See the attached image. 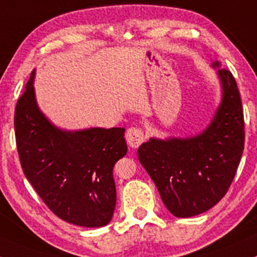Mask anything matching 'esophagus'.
<instances>
[{
	"mask_svg": "<svg viewBox=\"0 0 257 257\" xmlns=\"http://www.w3.org/2000/svg\"><path fill=\"white\" fill-rule=\"evenodd\" d=\"M126 141L131 149H137L144 141V131L141 127H130L126 132Z\"/></svg>",
	"mask_w": 257,
	"mask_h": 257,
	"instance_id": "34e87169",
	"label": "esophagus"
}]
</instances>
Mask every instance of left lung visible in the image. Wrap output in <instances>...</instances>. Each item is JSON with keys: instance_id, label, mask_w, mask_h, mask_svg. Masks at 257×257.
I'll use <instances>...</instances> for the list:
<instances>
[{"instance_id": "1", "label": "left lung", "mask_w": 257, "mask_h": 257, "mask_svg": "<svg viewBox=\"0 0 257 257\" xmlns=\"http://www.w3.org/2000/svg\"><path fill=\"white\" fill-rule=\"evenodd\" d=\"M220 63H212L218 68ZM222 99L203 134L188 138H151L138 148V159L176 217L211 209L228 191L244 149V115L232 73L217 69Z\"/></svg>"}]
</instances>
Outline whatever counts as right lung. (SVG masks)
Masks as SVG:
<instances>
[{
    "mask_svg": "<svg viewBox=\"0 0 257 257\" xmlns=\"http://www.w3.org/2000/svg\"><path fill=\"white\" fill-rule=\"evenodd\" d=\"M35 70L17 102V148L23 171L48 209L82 227L110 222L116 204L113 167L127 153L125 128L65 131L39 109Z\"/></svg>",
    "mask_w": 257,
    "mask_h": 257,
    "instance_id": "1",
    "label": "right lung"
}]
</instances>
